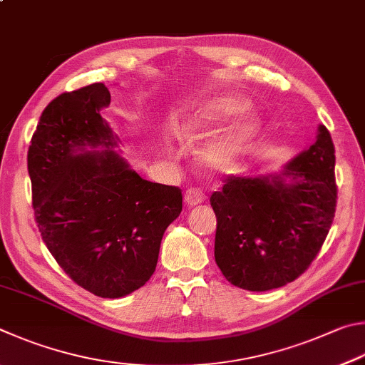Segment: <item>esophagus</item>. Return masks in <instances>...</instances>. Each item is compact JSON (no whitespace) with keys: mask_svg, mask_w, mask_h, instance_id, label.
<instances>
[{"mask_svg":"<svg viewBox=\"0 0 365 365\" xmlns=\"http://www.w3.org/2000/svg\"><path fill=\"white\" fill-rule=\"evenodd\" d=\"M204 201V193L201 188H188L185 193V202L188 205H197Z\"/></svg>","mask_w":365,"mask_h":365,"instance_id":"obj_1","label":"esophagus"}]
</instances>
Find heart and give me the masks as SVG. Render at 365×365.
Segmentation results:
<instances>
[{
	"mask_svg": "<svg viewBox=\"0 0 365 365\" xmlns=\"http://www.w3.org/2000/svg\"><path fill=\"white\" fill-rule=\"evenodd\" d=\"M246 102L240 101L235 97H220L215 98L209 103H204L202 107L196 108L188 113L187 116H182L177 119L172 125L174 134L182 138V140H191L197 135H201L210 128H214L218 123L227 121L228 118L233 115L241 113L246 110ZM255 134V123L246 121L237 124L236 128L225 132L223 135L215 138L207 148L204 151V161L212 168L217 169H227L231 168L236 163L237 158L242 153L244 147Z\"/></svg>",
	"mask_w": 365,
	"mask_h": 365,
	"instance_id": "b5f03b06",
	"label": "heart"
}]
</instances>
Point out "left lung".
<instances>
[{"label":"left lung","instance_id":"1","mask_svg":"<svg viewBox=\"0 0 365 365\" xmlns=\"http://www.w3.org/2000/svg\"><path fill=\"white\" fill-rule=\"evenodd\" d=\"M210 205L215 262L228 282L263 292L295 281L319 254L335 217V148L326 125L281 174L228 175Z\"/></svg>","mask_w":365,"mask_h":365}]
</instances>
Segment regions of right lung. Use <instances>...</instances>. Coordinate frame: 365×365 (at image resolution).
<instances>
[{"label":"right lung","mask_w":365,"mask_h":365,"mask_svg":"<svg viewBox=\"0 0 365 365\" xmlns=\"http://www.w3.org/2000/svg\"><path fill=\"white\" fill-rule=\"evenodd\" d=\"M108 105L103 83L56 97L39 116L26 164L35 222L58 267L91 294L119 298L155 273L182 190L145 180L110 150L116 137L101 116ZM84 146L108 150L76 153Z\"/></svg>","instance_id":"right-lung-1"}]
</instances>
